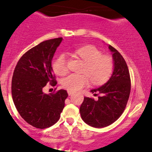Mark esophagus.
I'll use <instances>...</instances> for the list:
<instances>
[{
    "instance_id": "esophagus-1",
    "label": "esophagus",
    "mask_w": 152,
    "mask_h": 152,
    "mask_svg": "<svg viewBox=\"0 0 152 152\" xmlns=\"http://www.w3.org/2000/svg\"><path fill=\"white\" fill-rule=\"evenodd\" d=\"M67 94H68L69 96H71L72 94H74V91H67Z\"/></svg>"
}]
</instances>
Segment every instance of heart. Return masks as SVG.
Wrapping results in <instances>:
<instances>
[{
    "mask_svg": "<svg viewBox=\"0 0 152 152\" xmlns=\"http://www.w3.org/2000/svg\"><path fill=\"white\" fill-rule=\"evenodd\" d=\"M75 53L85 62L82 74L72 73L62 80L64 88L72 91H79L89 85L90 81L95 85L106 82L113 70V61L111 57L102 55L101 51L94 45H86L75 50ZM53 70L57 75L63 76L68 71L67 58L65 54H60L53 62Z\"/></svg>",
    "mask_w": 152,
    "mask_h": 152,
    "instance_id": "heart-1",
    "label": "heart"
}]
</instances>
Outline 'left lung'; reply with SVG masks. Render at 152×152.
Returning <instances> with one entry per match:
<instances>
[{
	"label": "left lung",
	"instance_id": "1",
	"mask_svg": "<svg viewBox=\"0 0 152 152\" xmlns=\"http://www.w3.org/2000/svg\"><path fill=\"white\" fill-rule=\"evenodd\" d=\"M112 53L113 70L106 83L91 92L94 96L101 94L98 100L84 97L81 104V117L83 121L94 128H104L116 121L124 111L131 91V79L129 68L121 54L113 47Z\"/></svg>",
	"mask_w": 152,
	"mask_h": 152
}]
</instances>
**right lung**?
I'll use <instances>...</instances> for the list:
<instances>
[{"label":"right lung","instance_id":"obj_1","mask_svg":"<svg viewBox=\"0 0 152 152\" xmlns=\"http://www.w3.org/2000/svg\"><path fill=\"white\" fill-rule=\"evenodd\" d=\"M62 38L45 41L25 53L17 63L12 79V96L22 118L38 129H46L60 118L68 96L65 90L43 92L47 84H57L52 60Z\"/></svg>","mask_w":152,"mask_h":152}]
</instances>
